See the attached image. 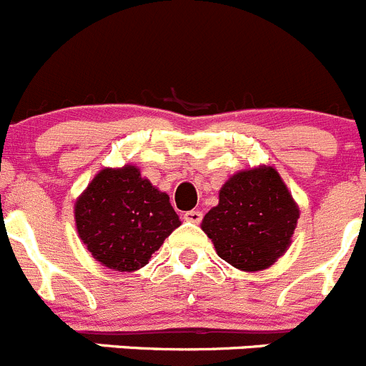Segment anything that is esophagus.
<instances>
[{
	"label": "esophagus",
	"instance_id": "esophagus-1",
	"mask_svg": "<svg viewBox=\"0 0 366 366\" xmlns=\"http://www.w3.org/2000/svg\"><path fill=\"white\" fill-rule=\"evenodd\" d=\"M184 220L191 222V224H200V220H202V211L199 209L186 211V213H184Z\"/></svg>",
	"mask_w": 366,
	"mask_h": 366
}]
</instances>
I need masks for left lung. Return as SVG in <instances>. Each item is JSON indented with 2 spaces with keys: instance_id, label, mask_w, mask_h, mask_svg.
Masks as SVG:
<instances>
[{
  "instance_id": "8db88e82",
  "label": "left lung",
  "mask_w": 366,
  "mask_h": 366,
  "mask_svg": "<svg viewBox=\"0 0 366 366\" xmlns=\"http://www.w3.org/2000/svg\"><path fill=\"white\" fill-rule=\"evenodd\" d=\"M300 207L272 166L242 169L225 180L202 220L222 260L245 272L264 271L285 254Z\"/></svg>"
}]
</instances>
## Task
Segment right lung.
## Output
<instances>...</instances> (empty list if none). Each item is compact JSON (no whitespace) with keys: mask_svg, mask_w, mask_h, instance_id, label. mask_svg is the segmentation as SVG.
<instances>
[{"mask_svg":"<svg viewBox=\"0 0 366 366\" xmlns=\"http://www.w3.org/2000/svg\"><path fill=\"white\" fill-rule=\"evenodd\" d=\"M74 217L95 262L119 272L144 267L182 224L169 197L133 164L102 167L75 200Z\"/></svg>","mask_w":366,"mask_h":366,"instance_id":"add662e5","label":"right lung"}]
</instances>
